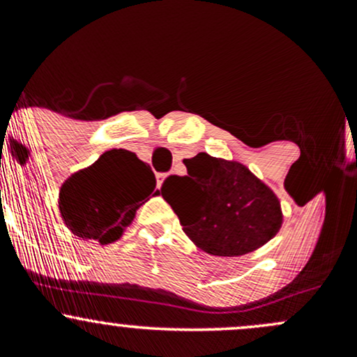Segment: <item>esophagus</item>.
I'll use <instances>...</instances> for the list:
<instances>
[{
	"label": "esophagus",
	"instance_id": "1",
	"mask_svg": "<svg viewBox=\"0 0 357 357\" xmlns=\"http://www.w3.org/2000/svg\"><path fill=\"white\" fill-rule=\"evenodd\" d=\"M155 178H158V186H161L162 181H165L166 174L165 173H158V176H155Z\"/></svg>",
	"mask_w": 357,
	"mask_h": 357
}]
</instances>
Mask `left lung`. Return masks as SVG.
Masks as SVG:
<instances>
[{
  "label": "left lung",
  "mask_w": 357,
  "mask_h": 357,
  "mask_svg": "<svg viewBox=\"0 0 357 357\" xmlns=\"http://www.w3.org/2000/svg\"><path fill=\"white\" fill-rule=\"evenodd\" d=\"M186 176H167L161 195L183 231L210 255L240 257L277 235L280 202L247 166L199 153L184 159Z\"/></svg>",
  "instance_id": "obj_1"
}]
</instances>
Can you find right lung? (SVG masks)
<instances>
[{"mask_svg": "<svg viewBox=\"0 0 357 357\" xmlns=\"http://www.w3.org/2000/svg\"><path fill=\"white\" fill-rule=\"evenodd\" d=\"M154 188L153 169L136 154L107 151L63 183L59 202L61 220L80 238L112 243L121 238Z\"/></svg>", "mask_w": 357, "mask_h": 357, "instance_id": "obj_1", "label": "right lung"}]
</instances>
